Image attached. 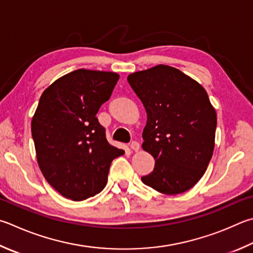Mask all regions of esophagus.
Returning a JSON list of instances; mask_svg holds the SVG:
<instances>
[{
	"label": "esophagus",
	"mask_w": 253,
	"mask_h": 253,
	"mask_svg": "<svg viewBox=\"0 0 253 253\" xmlns=\"http://www.w3.org/2000/svg\"><path fill=\"white\" fill-rule=\"evenodd\" d=\"M129 147H130V148H131L132 150L137 151V150H139V148H140V145H139V142H138V141H131V142H130V145H129Z\"/></svg>",
	"instance_id": "1"
}]
</instances>
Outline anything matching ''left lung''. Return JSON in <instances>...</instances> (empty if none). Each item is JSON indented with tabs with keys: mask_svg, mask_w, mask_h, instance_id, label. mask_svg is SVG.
I'll use <instances>...</instances> for the list:
<instances>
[{
	"mask_svg": "<svg viewBox=\"0 0 253 253\" xmlns=\"http://www.w3.org/2000/svg\"><path fill=\"white\" fill-rule=\"evenodd\" d=\"M127 81L147 113L142 149L155 159L154 170L141 181L165 195L189 190L213 154L217 114L208 94L167 65L132 73Z\"/></svg>",
	"mask_w": 253,
	"mask_h": 253,
	"instance_id": "1",
	"label": "left lung"
}]
</instances>
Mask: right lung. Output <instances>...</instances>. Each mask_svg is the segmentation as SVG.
<instances>
[{
	"mask_svg": "<svg viewBox=\"0 0 253 253\" xmlns=\"http://www.w3.org/2000/svg\"><path fill=\"white\" fill-rule=\"evenodd\" d=\"M119 75L77 70L44 90L32 119L36 157L47 182L65 198L81 201L106 186L113 160L124 150L106 139L96 114Z\"/></svg>",
	"mask_w": 253,
	"mask_h": 253,
	"instance_id": "obj_1",
	"label": "right lung"
}]
</instances>
